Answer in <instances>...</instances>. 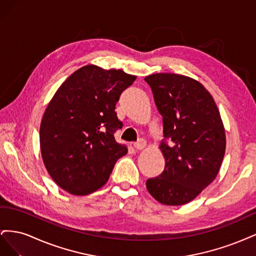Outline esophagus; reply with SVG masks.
I'll return each mask as SVG.
<instances>
[{"label":"esophagus","instance_id":"esophagus-1","mask_svg":"<svg viewBox=\"0 0 256 256\" xmlns=\"http://www.w3.org/2000/svg\"><path fill=\"white\" fill-rule=\"evenodd\" d=\"M145 146H146V142H145L144 140H142V138H141V140H138V142H136V143L134 144V147L136 150H143Z\"/></svg>","mask_w":256,"mask_h":256}]
</instances>
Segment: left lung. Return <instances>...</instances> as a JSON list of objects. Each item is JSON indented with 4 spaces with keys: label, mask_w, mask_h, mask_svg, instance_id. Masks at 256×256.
Instances as JSON below:
<instances>
[{
    "label": "left lung",
    "mask_w": 256,
    "mask_h": 256,
    "mask_svg": "<svg viewBox=\"0 0 256 256\" xmlns=\"http://www.w3.org/2000/svg\"><path fill=\"white\" fill-rule=\"evenodd\" d=\"M144 80L162 116L166 159L164 172L147 180L146 188L162 204H187L220 170L226 141L219 110L209 92L189 76L154 74Z\"/></svg>",
    "instance_id": "8db88e82"
}]
</instances>
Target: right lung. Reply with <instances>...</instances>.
<instances>
[{
  "label": "right lung",
  "instance_id": "obj_1",
  "mask_svg": "<svg viewBox=\"0 0 256 256\" xmlns=\"http://www.w3.org/2000/svg\"><path fill=\"white\" fill-rule=\"evenodd\" d=\"M136 78L120 69L88 65L56 90L42 116L40 138L44 166L62 189L74 196L98 190L127 154L114 138L122 127L115 106Z\"/></svg>",
  "mask_w": 256,
  "mask_h": 256
}]
</instances>
